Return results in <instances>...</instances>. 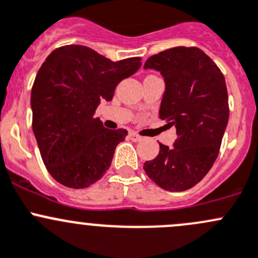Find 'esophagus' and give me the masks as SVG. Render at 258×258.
Returning <instances> with one entry per match:
<instances>
[{"label":"esophagus","mask_w":258,"mask_h":258,"mask_svg":"<svg viewBox=\"0 0 258 258\" xmlns=\"http://www.w3.org/2000/svg\"><path fill=\"white\" fill-rule=\"evenodd\" d=\"M128 137H130V140H132L134 142H139V141H141V140H142V137L140 136V135L135 134V132H130Z\"/></svg>","instance_id":"1"}]
</instances>
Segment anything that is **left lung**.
I'll return each mask as SVG.
<instances>
[{
	"instance_id": "obj_1",
	"label": "left lung",
	"mask_w": 258,
	"mask_h": 258,
	"mask_svg": "<svg viewBox=\"0 0 258 258\" xmlns=\"http://www.w3.org/2000/svg\"><path fill=\"white\" fill-rule=\"evenodd\" d=\"M145 70L160 71L165 92L160 118L176 127L173 147L160 144V152L144 170L161 188L186 191L199 183L218 156L228 122L225 77L217 64L197 47H173L153 54Z\"/></svg>"
}]
</instances>
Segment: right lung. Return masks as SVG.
I'll use <instances>...</instances> for the list:
<instances>
[{
    "mask_svg": "<svg viewBox=\"0 0 258 258\" xmlns=\"http://www.w3.org/2000/svg\"><path fill=\"white\" fill-rule=\"evenodd\" d=\"M141 64L140 57L113 62L81 45L48 54L33 82L31 108L41 157L57 182L85 188L105 175L127 131L105 128L93 114Z\"/></svg>",
    "mask_w": 258,
    "mask_h": 258,
    "instance_id": "add662e5",
    "label": "right lung"
}]
</instances>
